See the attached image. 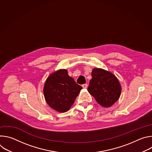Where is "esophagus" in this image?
I'll return each mask as SVG.
<instances>
[{
	"label": "esophagus",
	"mask_w": 152,
	"mask_h": 152,
	"mask_svg": "<svg viewBox=\"0 0 152 152\" xmlns=\"http://www.w3.org/2000/svg\"><path fill=\"white\" fill-rule=\"evenodd\" d=\"M82 86L83 88H87V86H88V85L86 84V83H85V84H83L82 85Z\"/></svg>",
	"instance_id": "obj_1"
}]
</instances>
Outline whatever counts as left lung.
<instances>
[{
	"label": "left lung",
	"mask_w": 152,
	"mask_h": 152,
	"mask_svg": "<svg viewBox=\"0 0 152 152\" xmlns=\"http://www.w3.org/2000/svg\"><path fill=\"white\" fill-rule=\"evenodd\" d=\"M88 91L101 106L108 107L118 100L121 87L117 78L111 73L94 69Z\"/></svg>",
	"instance_id": "left-lung-1"
}]
</instances>
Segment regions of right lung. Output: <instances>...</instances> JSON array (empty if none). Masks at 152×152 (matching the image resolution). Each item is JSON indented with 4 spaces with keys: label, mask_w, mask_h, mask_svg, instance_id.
Returning <instances> with one entry per match:
<instances>
[{
    "label": "right lung",
    "mask_w": 152,
    "mask_h": 152,
    "mask_svg": "<svg viewBox=\"0 0 152 152\" xmlns=\"http://www.w3.org/2000/svg\"><path fill=\"white\" fill-rule=\"evenodd\" d=\"M82 88L69 76L67 70H60L47 79L44 95L52 108L59 113H65L69 110Z\"/></svg>",
    "instance_id": "1"
}]
</instances>
